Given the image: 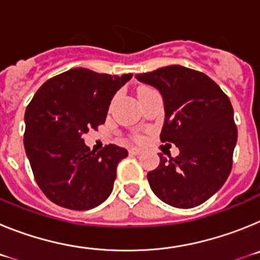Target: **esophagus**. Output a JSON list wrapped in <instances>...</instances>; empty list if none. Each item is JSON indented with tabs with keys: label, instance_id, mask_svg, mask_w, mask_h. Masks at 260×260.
Wrapping results in <instances>:
<instances>
[{
	"label": "esophagus",
	"instance_id": "1",
	"mask_svg": "<svg viewBox=\"0 0 260 260\" xmlns=\"http://www.w3.org/2000/svg\"><path fill=\"white\" fill-rule=\"evenodd\" d=\"M128 153H130V155L138 156V155H141L142 150H139V148H130V150H128Z\"/></svg>",
	"mask_w": 260,
	"mask_h": 260
}]
</instances>
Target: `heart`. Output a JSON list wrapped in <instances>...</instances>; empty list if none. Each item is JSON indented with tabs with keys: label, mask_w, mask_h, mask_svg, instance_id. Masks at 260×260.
<instances>
[{
	"label": "heart",
	"mask_w": 260,
	"mask_h": 260,
	"mask_svg": "<svg viewBox=\"0 0 260 260\" xmlns=\"http://www.w3.org/2000/svg\"><path fill=\"white\" fill-rule=\"evenodd\" d=\"M146 89H150V88H147V87H143V88L139 89V92H142V91H146ZM137 141L138 142L143 141V137H141V135H139V137H137Z\"/></svg>",
	"instance_id": "obj_1"
}]
</instances>
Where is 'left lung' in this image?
Wrapping results in <instances>:
<instances>
[{
  "mask_svg": "<svg viewBox=\"0 0 260 260\" xmlns=\"http://www.w3.org/2000/svg\"><path fill=\"white\" fill-rule=\"evenodd\" d=\"M164 99L160 141L174 143L180 155H160L147 178L157 198L177 208L197 207L224 185L237 143L231 100L201 71L180 65L135 75Z\"/></svg>",
  "mask_w": 260,
  "mask_h": 260,
  "instance_id": "obj_1",
  "label": "left lung"
}]
</instances>
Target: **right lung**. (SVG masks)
I'll use <instances>...</instances> for the list:
<instances>
[{"label":"right lung","instance_id":"1","mask_svg":"<svg viewBox=\"0 0 260 260\" xmlns=\"http://www.w3.org/2000/svg\"><path fill=\"white\" fill-rule=\"evenodd\" d=\"M132 77L71 69L48 79L27 105L24 148L39 187L53 203L86 211L110 195L127 151L108 144L95 152L82 137L105 122L110 100Z\"/></svg>","mask_w":260,"mask_h":260}]
</instances>
